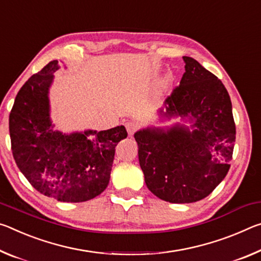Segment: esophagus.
Masks as SVG:
<instances>
[{
	"label": "esophagus",
	"mask_w": 261,
	"mask_h": 261,
	"mask_svg": "<svg viewBox=\"0 0 261 261\" xmlns=\"http://www.w3.org/2000/svg\"><path fill=\"white\" fill-rule=\"evenodd\" d=\"M126 129H127L128 135L132 136V135H133V134L135 133L136 129H138V123L133 122V121L127 122V123H126Z\"/></svg>",
	"instance_id": "esophagus-1"
}]
</instances>
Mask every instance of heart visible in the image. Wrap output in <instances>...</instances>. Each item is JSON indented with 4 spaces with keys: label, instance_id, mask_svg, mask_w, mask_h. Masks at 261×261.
Returning a JSON list of instances; mask_svg holds the SVG:
<instances>
[{
    "label": "heart",
    "instance_id": "obj_1",
    "mask_svg": "<svg viewBox=\"0 0 261 261\" xmlns=\"http://www.w3.org/2000/svg\"><path fill=\"white\" fill-rule=\"evenodd\" d=\"M169 82H170V79L169 77H165L163 81H162V88H166L169 85Z\"/></svg>",
    "mask_w": 261,
    "mask_h": 261
}]
</instances>
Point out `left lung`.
<instances>
[{
    "mask_svg": "<svg viewBox=\"0 0 261 261\" xmlns=\"http://www.w3.org/2000/svg\"><path fill=\"white\" fill-rule=\"evenodd\" d=\"M182 60L180 84L157 110L155 125L134 134L147 187L171 203L195 202L211 194L227 176L236 139L223 83L196 60Z\"/></svg>",
    "mask_w": 261,
    "mask_h": 261,
    "instance_id": "obj_1",
    "label": "left lung"
}]
</instances>
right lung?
Returning a JSON list of instances; mask_svg holds the SVG:
<instances>
[{
    "mask_svg": "<svg viewBox=\"0 0 261 261\" xmlns=\"http://www.w3.org/2000/svg\"><path fill=\"white\" fill-rule=\"evenodd\" d=\"M58 69V60L50 61L17 93L9 117L12 155L41 194L62 202H83L108 187L115 147L127 132L123 126L70 133L55 128L49 89Z\"/></svg>",
    "mask_w": 261,
    "mask_h": 261,
    "instance_id": "obj_1",
    "label": "right lung"
}]
</instances>
